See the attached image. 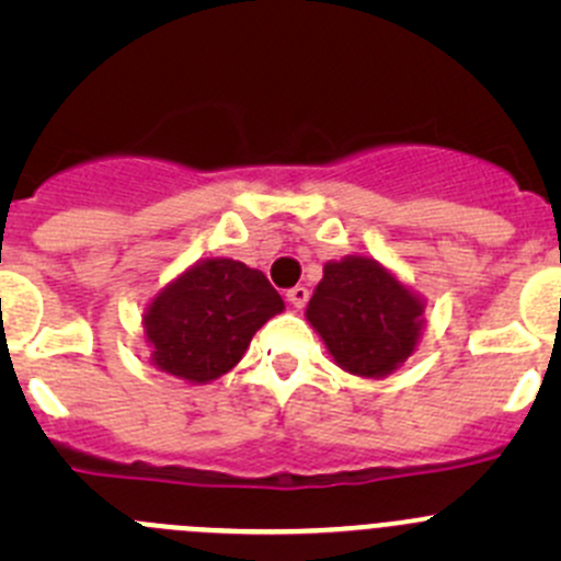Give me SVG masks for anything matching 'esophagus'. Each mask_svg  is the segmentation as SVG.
Wrapping results in <instances>:
<instances>
[{
    "mask_svg": "<svg viewBox=\"0 0 561 561\" xmlns=\"http://www.w3.org/2000/svg\"><path fill=\"white\" fill-rule=\"evenodd\" d=\"M287 301H290L296 309H304L309 301V287H304V285L290 287V290H287Z\"/></svg>",
    "mask_w": 561,
    "mask_h": 561,
    "instance_id": "1",
    "label": "esophagus"
}]
</instances>
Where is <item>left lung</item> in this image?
Segmentation results:
<instances>
[{
	"mask_svg": "<svg viewBox=\"0 0 561 561\" xmlns=\"http://www.w3.org/2000/svg\"><path fill=\"white\" fill-rule=\"evenodd\" d=\"M423 309V298L386 265L347 254L325 263L307 320L344 371L380 380L415 353Z\"/></svg>",
	"mask_w": 561,
	"mask_h": 561,
	"instance_id": "left-lung-1",
	"label": "left lung"
}]
</instances>
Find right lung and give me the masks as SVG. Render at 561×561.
Instances as JSON below:
<instances>
[{"label":"right lung","mask_w":561,"mask_h":561,"mask_svg":"<svg viewBox=\"0 0 561 561\" xmlns=\"http://www.w3.org/2000/svg\"><path fill=\"white\" fill-rule=\"evenodd\" d=\"M282 309L285 301L263 271L230 257L197 260L146 307L151 364L192 386L217 380Z\"/></svg>","instance_id":"right-lung-1"}]
</instances>
